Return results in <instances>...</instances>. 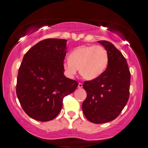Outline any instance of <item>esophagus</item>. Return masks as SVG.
<instances>
[{"label": "esophagus", "instance_id": "obj_1", "mask_svg": "<svg viewBox=\"0 0 148 148\" xmlns=\"http://www.w3.org/2000/svg\"><path fill=\"white\" fill-rule=\"evenodd\" d=\"M78 88H82V87H83V84H82V83H78Z\"/></svg>", "mask_w": 148, "mask_h": 148}]
</instances>
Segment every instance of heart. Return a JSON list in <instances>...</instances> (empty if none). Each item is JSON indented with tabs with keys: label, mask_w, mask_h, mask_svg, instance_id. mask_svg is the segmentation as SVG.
I'll return each mask as SVG.
<instances>
[{
	"label": "heart",
	"mask_w": 148,
	"mask_h": 148,
	"mask_svg": "<svg viewBox=\"0 0 148 148\" xmlns=\"http://www.w3.org/2000/svg\"><path fill=\"white\" fill-rule=\"evenodd\" d=\"M69 59L63 63L65 75L74 77L79 69L80 75L88 80L98 78L105 71L108 63L106 50L94 45L78 46L70 52Z\"/></svg>",
	"instance_id": "heart-1"
}]
</instances>
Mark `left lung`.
<instances>
[{
	"label": "left lung",
	"mask_w": 148,
	"mask_h": 148,
	"mask_svg": "<svg viewBox=\"0 0 148 148\" xmlns=\"http://www.w3.org/2000/svg\"><path fill=\"white\" fill-rule=\"evenodd\" d=\"M108 55L106 70L96 79L85 81L83 88L87 98L82 104L85 117L95 124L113 121L127 104L130 73L121 52L107 41H98Z\"/></svg>",
	"instance_id": "1"
}]
</instances>
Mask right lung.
<instances>
[{"mask_svg": "<svg viewBox=\"0 0 148 148\" xmlns=\"http://www.w3.org/2000/svg\"><path fill=\"white\" fill-rule=\"evenodd\" d=\"M67 40L46 39L25 54L18 71L16 93L22 108L40 121L55 119L63 99L75 91L78 83L65 77L63 63Z\"/></svg>", "mask_w": 148, "mask_h": 148, "instance_id": "right-lung-1", "label": "right lung"}]
</instances>
